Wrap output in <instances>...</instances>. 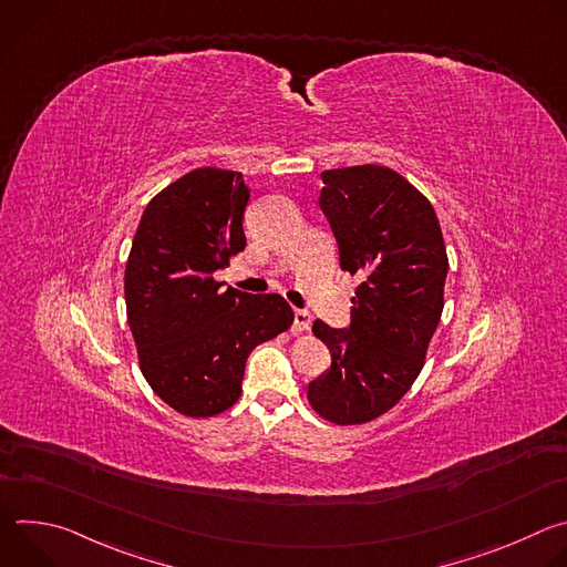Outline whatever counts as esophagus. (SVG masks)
<instances>
[{
  "instance_id": "obj_1",
  "label": "esophagus",
  "mask_w": 567,
  "mask_h": 567,
  "mask_svg": "<svg viewBox=\"0 0 567 567\" xmlns=\"http://www.w3.org/2000/svg\"><path fill=\"white\" fill-rule=\"evenodd\" d=\"M309 326H311V313L305 311V309H296V313H293V332L302 334V332L309 330Z\"/></svg>"
}]
</instances>
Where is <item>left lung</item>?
Returning a JSON list of instances; mask_svg holds the SVG:
<instances>
[{"instance_id":"1","label":"left lung","mask_w":567,"mask_h":567,"mask_svg":"<svg viewBox=\"0 0 567 567\" xmlns=\"http://www.w3.org/2000/svg\"><path fill=\"white\" fill-rule=\"evenodd\" d=\"M320 210L341 269L361 276L350 328L313 322L332 365L307 388L311 409L339 426L377 420L411 390L444 309L449 258L431 202L399 173L352 166L320 173Z\"/></svg>"}]
</instances>
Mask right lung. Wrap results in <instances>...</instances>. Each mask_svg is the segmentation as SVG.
I'll return each instance as SVG.
<instances>
[{
    "mask_svg": "<svg viewBox=\"0 0 567 567\" xmlns=\"http://www.w3.org/2000/svg\"><path fill=\"white\" fill-rule=\"evenodd\" d=\"M249 197L239 173L190 171L152 197L132 239L125 305L138 365L186 417L228 411L254 348L293 322L282 296L224 289L213 278L247 247Z\"/></svg>",
    "mask_w": 567,
    "mask_h": 567,
    "instance_id": "right-lung-1",
    "label": "right lung"
}]
</instances>
